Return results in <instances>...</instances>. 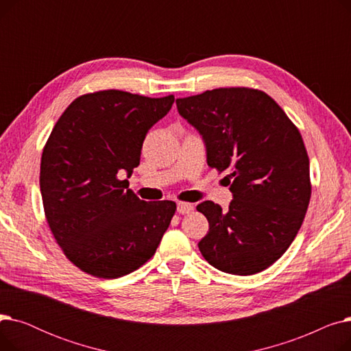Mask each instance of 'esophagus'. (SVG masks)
I'll use <instances>...</instances> for the list:
<instances>
[{"mask_svg":"<svg viewBox=\"0 0 351 351\" xmlns=\"http://www.w3.org/2000/svg\"><path fill=\"white\" fill-rule=\"evenodd\" d=\"M193 210V205L191 204H178V213L180 215H186Z\"/></svg>","mask_w":351,"mask_h":351,"instance_id":"esophagus-1","label":"esophagus"}]
</instances>
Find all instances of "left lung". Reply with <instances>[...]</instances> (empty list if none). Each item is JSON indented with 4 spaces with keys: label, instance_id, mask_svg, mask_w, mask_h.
<instances>
[{
    "label": "left lung",
    "instance_id": "8db88e82",
    "mask_svg": "<svg viewBox=\"0 0 351 351\" xmlns=\"http://www.w3.org/2000/svg\"><path fill=\"white\" fill-rule=\"evenodd\" d=\"M179 114L204 136L208 165L226 176L229 210L212 200L196 209L209 222L202 256L225 273H259L289 249L310 202L308 156L303 138L266 92L216 88L176 99Z\"/></svg>",
    "mask_w": 351,
    "mask_h": 351
}]
</instances>
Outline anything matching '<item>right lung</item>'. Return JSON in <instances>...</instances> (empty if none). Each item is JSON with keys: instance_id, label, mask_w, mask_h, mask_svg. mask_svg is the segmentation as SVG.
<instances>
[{"instance_id": "1", "label": "right lung", "mask_w": 351, "mask_h": 351, "mask_svg": "<svg viewBox=\"0 0 351 351\" xmlns=\"http://www.w3.org/2000/svg\"><path fill=\"white\" fill-rule=\"evenodd\" d=\"M173 101L98 90L72 101L55 123L41 156L43 205L55 241L82 271L99 279L132 273L169 228L175 202L141 200L118 173L139 165L147 131Z\"/></svg>"}]
</instances>
